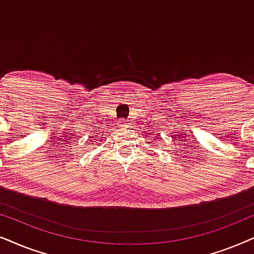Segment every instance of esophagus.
Returning <instances> with one entry per match:
<instances>
[{"mask_svg": "<svg viewBox=\"0 0 254 254\" xmlns=\"http://www.w3.org/2000/svg\"><path fill=\"white\" fill-rule=\"evenodd\" d=\"M120 127H124V129H129V127H130V123H129V121H127V120L121 121V122H120Z\"/></svg>", "mask_w": 254, "mask_h": 254, "instance_id": "esophagus-1", "label": "esophagus"}]
</instances>
